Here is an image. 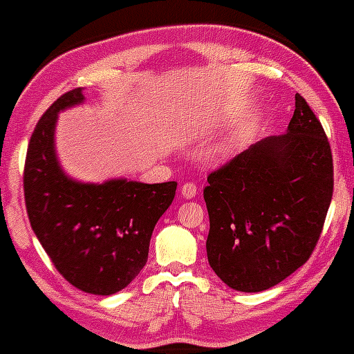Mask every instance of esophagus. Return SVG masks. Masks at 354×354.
<instances>
[{
    "label": "esophagus",
    "instance_id": "1",
    "mask_svg": "<svg viewBox=\"0 0 354 354\" xmlns=\"http://www.w3.org/2000/svg\"><path fill=\"white\" fill-rule=\"evenodd\" d=\"M198 193V188L196 185H193V183H185V185L181 186V194L183 198H186V200H193L194 196H196Z\"/></svg>",
    "mask_w": 354,
    "mask_h": 354
}]
</instances>
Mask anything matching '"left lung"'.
I'll return each mask as SVG.
<instances>
[{
    "mask_svg": "<svg viewBox=\"0 0 354 354\" xmlns=\"http://www.w3.org/2000/svg\"><path fill=\"white\" fill-rule=\"evenodd\" d=\"M326 133L299 93L288 133L239 153L208 176L209 266L245 293L281 283L310 259L333 198Z\"/></svg>",
    "mask_w": 354,
    "mask_h": 354,
    "instance_id": "8db88e82",
    "label": "left lung"
}]
</instances>
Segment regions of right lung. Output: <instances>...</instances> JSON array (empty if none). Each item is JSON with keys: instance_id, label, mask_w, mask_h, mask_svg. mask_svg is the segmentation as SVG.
<instances>
[{"instance_id": "obj_1", "label": "right lung", "mask_w": 354, "mask_h": 354, "mask_svg": "<svg viewBox=\"0 0 354 354\" xmlns=\"http://www.w3.org/2000/svg\"><path fill=\"white\" fill-rule=\"evenodd\" d=\"M75 88L36 124L24 161V201L31 228L59 274L84 293L108 296L128 286L148 261L149 239L176 194V181L78 183L55 153L58 113L83 103Z\"/></svg>"}]
</instances>
